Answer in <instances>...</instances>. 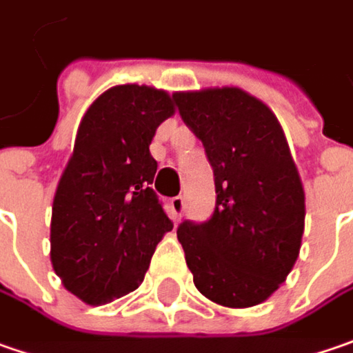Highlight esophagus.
<instances>
[{
  "mask_svg": "<svg viewBox=\"0 0 353 353\" xmlns=\"http://www.w3.org/2000/svg\"><path fill=\"white\" fill-rule=\"evenodd\" d=\"M183 209H185V201H183V197H174V199L170 201V211H172V217H174L176 221L181 219Z\"/></svg>",
  "mask_w": 353,
  "mask_h": 353,
  "instance_id": "34e87169",
  "label": "esophagus"
}]
</instances>
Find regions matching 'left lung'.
<instances>
[{"instance_id": "obj_1", "label": "left lung", "mask_w": 353, "mask_h": 353, "mask_svg": "<svg viewBox=\"0 0 353 353\" xmlns=\"http://www.w3.org/2000/svg\"><path fill=\"white\" fill-rule=\"evenodd\" d=\"M172 99L205 148L217 193L207 221L177 227L193 283L227 308L261 304L292 270L304 233V190L283 128L233 86Z\"/></svg>"}]
</instances>
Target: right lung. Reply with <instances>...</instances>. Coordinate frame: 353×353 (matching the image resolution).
<instances>
[{
	"label": "right lung",
	"mask_w": 353,
	"mask_h": 353,
	"mask_svg": "<svg viewBox=\"0 0 353 353\" xmlns=\"http://www.w3.org/2000/svg\"><path fill=\"white\" fill-rule=\"evenodd\" d=\"M176 112L152 86L108 88L86 110L51 217V263L65 288L99 306L136 290L174 229L152 190V138Z\"/></svg>",
	"instance_id": "1"
}]
</instances>
